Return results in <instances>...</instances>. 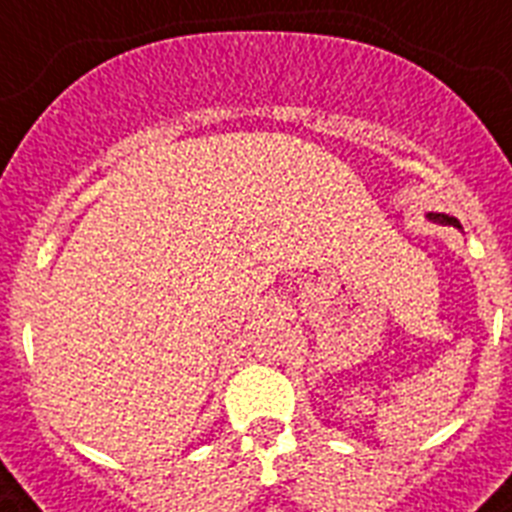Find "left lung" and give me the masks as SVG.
Here are the masks:
<instances>
[{
    "instance_id": "left-lung-1",
    "label": "left lung",
    "mask_w": 512,
    "mask_h": 512,
    "mask_svg": "<svg viewBox=\"0 0 512 512\" xmlns=\"http://www.w3.org/2000/svg\"><path fill=\"white\" fill-rule=\"evenodd\" d=\"M425 216H428L430 221H435V224L456 226V229H459V231H464V229H461V224H459V219H456V216H448V213H438V211H428V213H425Z\"/></svg>"
}]
</instances>
